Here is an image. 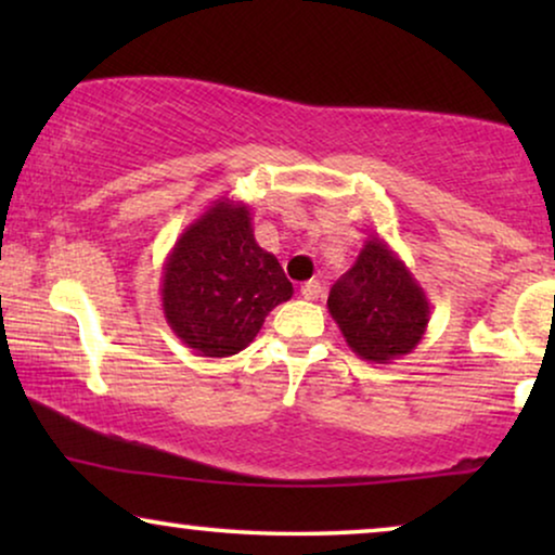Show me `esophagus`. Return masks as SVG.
<instances>
[{"mask_svg": "<svg viewBox=\"0 0 555 555\" xmlns=\"http://www.w3.org/2000/svg\"><path fill=\"white\" fill-rule=\"evenodd\" d=\"M300 295L306 300H318L323 295V285L318 280H308V283L300 285Z\"/></svg>", "mask_w": 555, "mask_h": 555, "instance_id": "34e87169", "label": "esophagus"}]
</instances>
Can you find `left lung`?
<instances>
[{"label":"left lung","mask_w":555,"mask_h":555,"mask_svg":"<svg viewBox=\"0 0 555 555\" xmlns=\"http://www.w3.org/2000/svg\"><path fill=\"white\" fill-rule=\"evenodd\" d=\"M328 313L359 359L391 363L420 346L429 300L406 262L369 234L353 268L331 287Z\"/></svg>","instance_id":"obj_1"}]
</instances>
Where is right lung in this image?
<instances>
[{
	"mask_svg": "<svg viewBox=\"0 0 555 555\" xmlns=\"http://www.w3.org/2000/svg\"><path fill=\"white\" fill-rule=\"evenodd\" d=\"M291 298L293 283L278 257L255 242L249 207L232 196L211 202L166 255L164 318L196 356L240 353L270 310Z\"/></svg>",
	"mask_w": 555,
	"mask_h": 555,
	"instance_id": "add662e5",
	"label": "right lung"
}]
</instances>
